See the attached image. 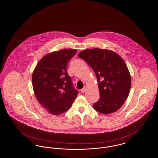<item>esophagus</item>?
Returning <instances> with one entry per match:
<instances>
[{
    "label": "esophagus",
    "instance_id": "34e87169",
    "mask_svg": "<svg viewBox=\"0 0 158 158\" xmlns=\"http://www.w3.org/2000/svg\"><path fill=\"white\" fill-rule=\"evenodd\" d=\"M85 90H86V88H83L82 89H81V92H82V93L83 94V93L85 92Z\"/></svg>",
    "mask_w": 158,
    "mask_h": 158
}]
</instances>
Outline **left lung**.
Returning <instances> with one entry per match:
<instances>
[{
  "label": "left lung",
  "mask_w": 158,
  "mask_h": 158,
  "mask_svg": "<svg viewBox=\"0 0 158 158\" xmlns=\"http://www.w3.org/2000/svg\"><path fill=\"white\" fill-rule=\"evenodd\" d=\"M78 56L93 69L97 77L100 98L94 108L105 114L117 111L131 87V76L123 59L114 51L99 48L83 50Z\"/></svg>",
  "instance_id": "1"
}]
</instances>
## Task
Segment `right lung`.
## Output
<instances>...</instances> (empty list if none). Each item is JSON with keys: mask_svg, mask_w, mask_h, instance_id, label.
Segmentation results:
<instances>
[{"mask_svg": "<svg viewBox=\"0 0 158 158\" xmlns=\"http://www.w3.org/2000/svg\"><path fill=\"white\" fill-rule=\"evenodd\" d=\"M76 49H62L44 55L32 73V85L39 103L49 114L59 115L68 110L78 91L73 87L66 70Z\"/></svg>", "mask_w": 158, "mask_h": 158, "instance_id": "1", "label": "right lung"}]
</instances>
